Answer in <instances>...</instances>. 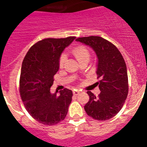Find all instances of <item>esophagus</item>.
I'll return each mask as SVG.
<instances>
[{"label":"esophagus","mask_w":147,"mask_h":147,"mask_svg":"<svg viewBox=\"0 0 147 147\" xmlns=\"http://www.w3.org/2000/svg\"><path fill=\"white\" fill-rule=\"evenodd\" d=\"M80 91L79 90H75L73 91V93H74V95H75V96H77V95L80 93Z\"/></svg>","instance_id":"34e87169"}]
</instances>
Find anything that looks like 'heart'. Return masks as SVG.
<instances>
[{
  "label": "heart",
  "mask_w": 147,
  "mask_h": 147,
  "mask_svg": "<svg viewBox=\"0 0 147 147\" xmlns=\"http://www.w3.org/2000/svg\"><path fill=\"white\" fill-rule=\"evenodd\" d=\"M73 55L74 56L76 60L80 62L82 60H89L90 57V51L87 49L86 47L83 46V45H80V46H77L75 47L74 49L72 50ZM66 60V55L65 54H62L59 57V64L60 67H62L64 65L65 62Z\"/></svg>",
  "instance_id": "b5f03b06"
}]
</instances>
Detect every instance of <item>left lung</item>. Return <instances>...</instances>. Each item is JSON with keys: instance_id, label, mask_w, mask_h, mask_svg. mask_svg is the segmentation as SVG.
Instances as JSON below:
<instances>
[{"instance_id": "1", "label": "left lung", "mask_w": 147, "mask_h": 147, "mask_svg": "<svg viewBox=\"0 0 147 147\" xmlns=\"http://www.w3.org/2000/svg\"><path fill=\"white\" fill-rule=\"evenodd\" d=\"M81 42L93 49L98 58L96 83L100 94L96 97L91 91L85 110L95 120L105 121L115 116L122 108L128 94V76L126 63L119 49L107 40L98 36L80 37Z\"/></svg>"}]
</instances>
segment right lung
Listing matches in <instances>:
<instances>
[{"instance_id":"obj_1","label":"right lung","mask_w":147,"mask_h":147,"mask_svg":"<svg viewBox=\"0 0 147 147\" xmlns=\"http://www.w3.org/2000/svg\"><path fill=\"white\" fill-rule=\"evenodd\" d=\"M76 38H47L30 48L23 59L20 77V93L23 105L32 118L45 125L64 120L73 93L65 88L51 93L54 76L59 68L62 51Z\"/></svg>"}]
</instances>
